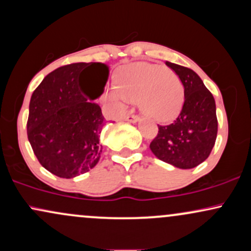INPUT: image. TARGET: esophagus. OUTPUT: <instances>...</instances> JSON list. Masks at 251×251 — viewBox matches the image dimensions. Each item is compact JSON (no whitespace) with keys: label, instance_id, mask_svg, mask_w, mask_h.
<instances>
[{"label":"esophagus","instance_id":"34e87169","mask_svg":"<svg viewBox=\"0 0 251 251\" xmlns=\"http://www.w3.org/2000/svg\"><path fill=\"white\" fill-rule=\"evenodd\" d=\"M126 120L129 123H137L138 120H139V117L135 116V114H128V116L126 117Z\"/></svg>","mask_w":251,"mask_h":251}]
</instances>
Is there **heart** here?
Wrapping results in <instances>:
<instances>
[{
  "instance_id": "heart-1",
  "label": "heart",
  "mask_w": 251,
  "mask_h": 251,
  "mask_svg": "<svg viewBox=\"0 0 251 251\" xmlns=\"http://www.w3.org/2000/svg\"><path fill=\"white\" fill-rule=\"evenodd\" d=\"M112 97L118 102L138 101L145 116L157 122L174 119L184 101V87L174 71L150 62H135L120 72Z\"/></svg>"
}]
</instances>
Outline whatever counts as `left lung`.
<instances>
[{"instance_id":"1","label":"left lung","mask_w":251,"mask_h":251,"mask_svg":"<svg viewBox=\"0 0 251 251\" xmlns=\"http://www.w3.org/2000/svg\"><path fill=\"white\" fill-rule=\"evenodd\" d=\"M184 86V103L172 124L158 125L150 149L158 159L179 169H192L209 157L217 137L216 103L197 73L166 61Z\"/></svg>"}]
</instances>
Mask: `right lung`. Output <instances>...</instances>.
Instances as JSON below:
<instances>
[{
    "label": "right lung",
    "mask_w": 251,
    "mask_h": 251,
    "mask_svg": "<svg viewBox=\"0 0 251 251\" xmlns=\"http://www.w3.org/2000/svg\"><path fill=\"white\" fill-rule=\"evenodd\" d=\"M87 65H96L100 73L86 92L81 74ZM107 77L108 67L103 63H71L48 74L31 94L28 140L37 160L50 174L73 178L99 162V139L106 120L93 99L101 96Z\"/></svg>",
    "instance_id": "right-lung-1"
}]
</instances>
